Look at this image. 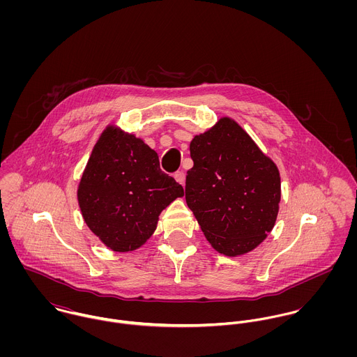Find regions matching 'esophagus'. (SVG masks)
<instances>
[{"label": "esophagus", "mask_w": 357, "mask_h": 357, "mask_svg": "<svg viewBox=\"0 0 357 357\" xmlns=\"http://www.w3.org/2000/svg\"><path fill=\"white\" fill-rule=\"evenodd\" d=\"M174 178H176V181H177L178 184H181V185L185 184V173H184V172H177V173H174Z\"/></svg>", "instance_id": "obj_1"}]
</instances>
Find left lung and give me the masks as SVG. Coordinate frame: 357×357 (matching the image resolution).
I'll list each match as a JSON object with an SVG mask.
<instances>
[{
	"label": "left lung",
	"instance_id": "1",
	"mask_svg": "<svg viewBox=\"0 0 357 357\" xmlns=\"http://www.w3.org/2000/svg\"><path fill=\"white\" fill-rule=\"evenodd\" d=\"M190 153L185 201L214 250L238 257L272 231L282 197L276 163L232 118L197 135Z\"/></svg>",
	"mask_w": 357,
	"mask_h": 357
}]
</instances>
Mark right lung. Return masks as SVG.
Here are the masks:
<instances>
[{
    "label": "right lung",
    "instance_id": "1",
    "mask_svg": "<svg viewBox=\"0 0 357 357\" xmlns=\"http://www.w3.org/2000/svg\"><path fill=\"white\" fill-rule=\"evenodd\" d=\"M181 197L183 187L160 170L158 153L116 125L102 130L77 190L84 221L118 253L142 248L162 210Z\"/></svg>",
    "mask_w": 357,
    "mask_h": 357
}]
</instances>
